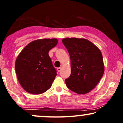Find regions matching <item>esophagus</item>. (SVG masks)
<instances>
[{"label":"esophagus","instance_id":"34e87169","mask_svg":"<svg viewBox=\"0 0 123 123\" xmlns=\"http://www.w3.org/2000/svg\"><path fill=\"white\" fill-rule=\"evenodd\" d=\"M62 68H57V71L58 72H61V70Z\"/></svg>","mask_w":123,"mask_h":123}]
</instances>
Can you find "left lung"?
Returning a JSON list of instances; mask_svg holds the SVG:
<instances>
[{
	"label": "left lung",
	"instance_id": "left-lung-1",
	"mask_svg": "<svg viewBox=\"0 0 123 123\" xmlns=\"http://www.w3.org/2000/svg\"><path fill=\"white\" fill-rule=\"evenodd\" d=\"M70 58L71 74L66 85L78 94L93 90L102 78L105 66L98 47L84 38H65L62 40Z\"/></svg>",
	"mask_w": 123,
	"mask_h": 123
}]
</instances>
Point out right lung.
Instances as JSON below:
<instances>
[{"instance_id": "1", "label": "right lung", "mask_w": 123, "mask_h": 123, "mask_svg": "<svg viewBox=\"0 0 123 123\" xmlns=\"http://www.w3.org/2000/svg\"><path fill=\"white\" fill-rule=\"evenodd\" d=\"M58 41L54 39H37L24 48L15 63L16 74L21 86L26 92L40 94L52 85L57 72L49 55Z\"/></svg>"}]
</instances>
